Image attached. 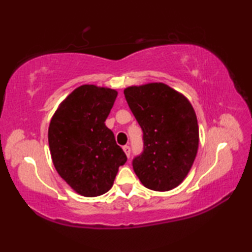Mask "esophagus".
Masks as SVG:
<instances>
[{
    "mask_svg": "<svg viewBox=\"0 0 252 252\" xmlns=\"http://www.w3.org/2000/svg\"><path fill=\"white\" fill-rule=\"evenodd\" d=\"M123 151H125V153H126L127 158H130L131 149H130V147H129V146H125V147H123Z\"/></svg>",
    "mask_w": 252,
    "mask_h": 252,
    "instance_id": "obj_1",
    "label": "esophagus"
}]
</instances>
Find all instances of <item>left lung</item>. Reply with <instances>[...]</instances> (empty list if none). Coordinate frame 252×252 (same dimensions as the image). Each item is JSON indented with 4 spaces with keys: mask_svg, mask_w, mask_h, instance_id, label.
I'll list each match as a JSON object with an SVG mask.
<instances>
[{
    "mask_svg": "<svg viewBox=\"0 0 252 252\" xmlns=\"http://www.w3.org/2000/svg\"><path fill=\"white\" fill-rule=\"evenodd\" d=\"M125 96L143 131V151L132 161L135 174L148 189L172 190L185 180L198 152L192 105L160 82L126 88Z\"/></svg>",
    "mask_w": 252,
    "mask_h": 252,
    "instance_id": "left-lung-1",
    "label": "left lung"
}]
</instances>
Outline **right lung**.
Segmentation results:
<instances>
[{
	"mask_svg": "<svg viewBox=\"0 0 252 252\" xmlns=\"http://www.w3.org/2000/svg\"><path fill=\"white\" fill-rule=\"evenodd\" d=\"M118 92L84 84L59 105L49 126L53 164L63 180L83 197H97L112 188L126 156L105 126Z\"/></svg>",
	"mask_w": 252,
	"mask_h": 252,
	"instance_id": "right-lung-1",
	"label": "right lung"
}]
</instances>
